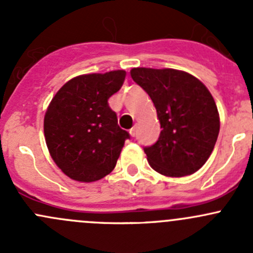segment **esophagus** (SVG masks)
I'll return each instance as SVG.
<instances>
[{
  "instance_id": "esophagus-1",
  "label": "esophagus",
  "mask_w": 253,
  "mask_h": 253,
  "mask_svg": "<svg viewBox=\"0 0 253 253\" xmlns=\"http://www.w3.org/2000/svg\"><path fill=\"white\" fill-rule=\"evenodd\" d=\"M129 134H131L132 137L136 136V127H132V128L129 129Z\"/></svg>"
}]
</instances>
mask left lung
<instances>
[{
  "label": "left lung",
  "mask_w": 253,
  "mask_h": 253,
  "mask_svg": "<svg viewBox=\"0 0 253 253\" xmlns=\"http://www.w3.org/2000/svg\"><path fill=\"white\" fill-rule=\"evenodd\" d=\"M129 73L152 99L162 127L157 143L144 148L150 168L169 177L195 174L211 157L220 129L211 91L174 68L137 67Z\"/></svg>",
  "instance_id": "8db88e82"
}]
</instances>
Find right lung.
I'll return each mask as SVG.
<instances>
[{
	"instance_id": "1",
	"label": "right lung",
	"mask_w": 253,
	"mask_h": 253,
	"mask_svg": "<svg viewBox=\"0 0 253 253\" xmlns=\"http://www.w3.org/2000/svg\"><path fill=\"white\" fill-rule=\"evenodd\" d=\"M125 77L124 70L77 76L48 104L45 142L55 164L72 180L94 182L114 170L129 134L117 125L108 99L120 90Z\"/></svg>"
}]
</instances>
